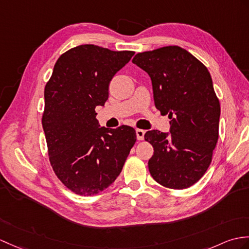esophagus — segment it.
Returning <instances> with one entry per match:
<instances>
[{"instance_id":"1","label":"esophagus","mask_w":249,"mask_h":249,"mask_svg":"<svg viewBox=\"0 0 249 249\" xmlns=\"http://www.w3.org/2000/svg\"><path fill=\"white\" fill-rule=\"evenodd\" d=\"M144 134H145V131H144L143 129H136V135H137V138L138 140H143L144 139Z\"/></svg>"}]
</instances>
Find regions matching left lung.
I'll return each mask as SVG.
<instances>
[{"label":"left lung","mask_w":249,"mask_h":249,"mask_svg":"<svg viewBox=\"0 0 249 249\" xmlns=\"http://www.w3.org/2000/svg\"><path fill=\"white\" fill-rule=\"evenodd\" d=\"M132 62L152 79L155 106L171 119V134L148 130L152 177L165 188L193 186L209 167L218 140L221 106L203 62L177 45L137 54Z\"/></svg>","instance_id":"1"}]
</instances>
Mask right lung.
Instances as JSON below:
<instances>
[{
	"label": "right lung",
	"instance_id": "obj_1",
	"mask_svg": "<svg viewBox=\"0 0 249 249\" xmlns=\"http://www.w3.org/2000/svg\"><path fill=\"white\" fill-rule=\"evenodd\" d=\"M83 44L63 53L44 88L42 127L50 163L72 192L91 196L111 186L120 175L136 130L98 127L96 106L108 100L109 84L134 56Z\"/></svg>",
	"mask_w": 249,
	"mask_h": 249
}]
</instances>
